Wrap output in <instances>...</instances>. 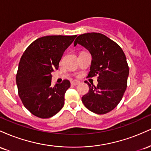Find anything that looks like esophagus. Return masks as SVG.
<instances>
[{
  "instance_id": "34e87169",
  "label": "esophagus",
  "mask_w": 151,
  "mask_h": 151,
  "mask_svg": "<svg viewBox=\"0 0 151 151\" xmlns=\"http://www.w3.org/2000/svg\"><path fill=\"white\" fill-rule=\"evenodd\" d=\"M79 84V81H72V82H71V84H72V85H73V86H76V85H77V84Z\"/></svg>"
}]
</instances>
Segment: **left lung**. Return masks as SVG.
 Instances as JSON below:
<instances>
[{"label":"left lung","mask_w":151,"mask_h":151,"mask_svg":"<svg viewBox=\"0 0 151 151\" xmlns=\"http://www.w3.org/2000/svg\"><path fill=\"white\" fill-rule=\"evenodd\" d=\"M77 44L84 46L91 55L87 77L98 78L96 86L84 81L89 91L81 101L93 113H109L119 104L127 87L129 68L125 54L116 42L97 32L80 35L74 42V46Z\"/></svg>","instance_id":"8db88e82"}]
</instances>
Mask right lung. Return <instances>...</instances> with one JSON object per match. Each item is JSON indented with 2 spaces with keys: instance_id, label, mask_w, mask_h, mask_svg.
<instances>
[{
  "instance_id": "obj_1",
  "label": "right lung",
  "mask_w": 151,
  "mask_h": 151,
  "mask_svg": "<svg viewBox=\"0 0 151 151\" xmlns=\"http://www.w3.org/2000/svg\"><path fill=\"white\" fill-rule=\"evenodd\" d=\"M77 35H49L40 37L27 47L19 62L16 74L18 95L31 114L49 119L58 114L65 104L70 82L51 86L52 72L58 70L64 52Z\"/></svg>"
}]
</instances>
